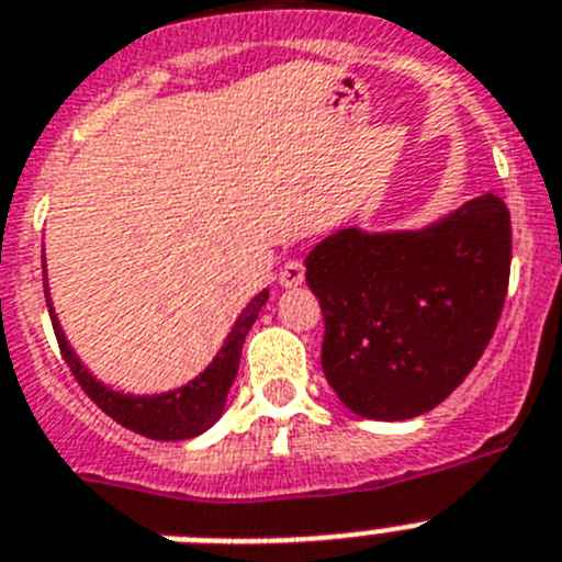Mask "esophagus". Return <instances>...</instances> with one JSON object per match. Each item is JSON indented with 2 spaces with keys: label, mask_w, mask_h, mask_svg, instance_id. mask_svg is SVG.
Masks as SVG:
<instances>
[{
  "label": "esophagus",
  "mask_w": 562,
  "mask_h": 562,
  "mask_svg": "<svg viewBox=\"0 0 562 562\" xmlns=\"http://www.w3.org/2000/svg\"><path fill=\"white\" fill-rule=\"evenodd\" d=\"M278 284L281 286H301L304 284V265L297 258H290L284 270L278 272Z\"/></svg>",
  "instance_id": "34e87169"
}]
</instances>
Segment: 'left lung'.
<instances>
[{"label": "left lung", "instance_id": "left-lung-1", "mask_svg": "<svg viewBox=\"0 0 562 562\" xmlns=\"http://www.w3.org/2000/svg\"><path fill=\"white\" fill-rule=\"evenodd\" d=\"M513 261L509 207L481 193L414 231L342 227L310 256L321 366L351 414L402 422L459 389L493 337Z\"/></svg>", "mask_w": 562, "mask_h": 562}]
</instances>
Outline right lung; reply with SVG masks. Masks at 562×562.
<instances>
[{
    "mask_svg": "<svg viewBox=\"0 0 562 562\" xmlns=\"http://www.w3.org/2000/svg\"><path fill=\"white\" fill-rule=\"evenodd\" d=\"M44 297H47V310L49 317H53V329H56L64 360H67L69 371L76 374V380L81 382V389L87 391L89 400L95 402L103 414L112 416L117 425L134 430V434L157 441H180L205 434L225 414L227 394H231L233 380L238 374L241 346H245L247 331L256 324L261 306L267 304L270 290L258 292L250 304L241 310L233 329L227 331L222 349L207 362L205 371H200L186 385H177V389L162 391V394H126V391H117L106 385V382H101L83 366L76 349L69 346L67 335L61 329V321H58L56 310H53V297H49L47 290V267H44Z\"/></svg>",
    "mask_w": 562,
    "mask_h": 562,
    "instance_id": "1",
    "label": "right lung"
}]
</instances>
